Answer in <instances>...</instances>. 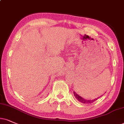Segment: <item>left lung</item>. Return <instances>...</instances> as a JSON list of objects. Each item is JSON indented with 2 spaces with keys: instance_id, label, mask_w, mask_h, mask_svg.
<instances>
[{
  "instance_id": "1",
  "label": "left lung",
  "mask_w": 124,
  "mask_h": 124,
  "mask_svg": "<svg viewBox=\"0 0 124 124\" xmlns=\"http://www.w3.org/2000/svg\"><path fill=\"white\" fill-rule=\"evenodd\" d=\"M74 94L75 97H76L77 99L78 100V101H79V102H81L83 103V104H92V103L98 100V98H100V97L101 96H100V97H98V98H95V99H94V100H85V99H84V98H82V97L79 96V95H78L75 92H74Z\"/></svg>"
}]
</instances>
